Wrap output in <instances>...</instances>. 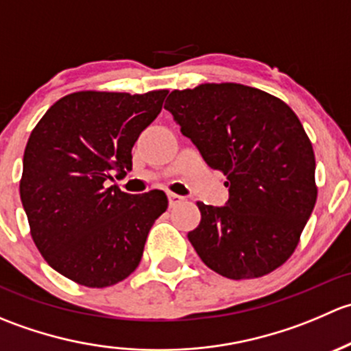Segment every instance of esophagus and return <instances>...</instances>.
<instances>
[{
    "instance_id": "obj_1",
    "label": "esophagus",
    "mask_w": 351,
    "mask_h": 351,
    "mask_svg": "<svg viewBox=\"0 0 351 351\" xmlns=\"http://www.w3.org/2000/svg\"><path fill=\"white\" fill-rule=\"evenodd\" d=\"M168 200H169V207H176V205L182 204L185 198L182 195H176V193H168Z\"/></svg>"
}]
</instances>
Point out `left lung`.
<instances>
[{"label":"left lung","instance_id":"obj_1","mask_svg":"<svg viewBox=\"0 0 351 351\" xmlns=\"http://www.w3.org/2000/svg\"><path fill=\"white\" fill-rule=\"evenodd\" d=\"M165 108L229 186L224 207L198 202L189 232L200 260L241 280L284 265L316 204V159L295 113L278 98L238 83L169 93Z\"/></svg>","mask_w":351,"mask_h":351}]
</instances>
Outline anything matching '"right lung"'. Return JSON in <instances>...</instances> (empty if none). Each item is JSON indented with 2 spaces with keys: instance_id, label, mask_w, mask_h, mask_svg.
I'll list each match as a JSON object with an SVG mask.
<instances>
[{
  "instance_id": "right-lung-1",
  "label": "right lung",
  "mask_w": 351,
  "mask_h": 351,
  "mask_svg": "<svg viewBox=\"0 0 351 351\" xmlns=\"http://www.w3.org/2000/svg\"><path fill=\"white\" fill-rule=\"evenodd\" d=\"M166 95L77 91L56 101L32 130L20 198L35 246L69 280L101 289L139 265L168 198L162 190L130 195L105 183L132 169L134 144Z\"/></svg>"
}]
</instances>
